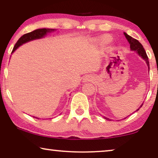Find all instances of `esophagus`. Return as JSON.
<instances>
[{"mask_svg": "<svg viewBox=\"0 0 158 158\" xmlns=\"http://www.w3.org/2000/svg\"><path fill=\"white\" fill-rule=\"evenodd\" d=\"M90 78L89 76H86L85 77H84V78H83V81H84V82L90 81Z\"/></svg>", "mask_w": 158, "mask_h": 158, "instance_id": "esophagus-1", "label": "esophagus"}]
</instances>
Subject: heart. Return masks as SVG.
I'll use <instances>...</instances> for the list:
<instances>
[{
	"instance_id": "1",
	"label": "heart",
	"mask_w": 158,
	"mask_h": 158,
	"mask_svg": "<svg viewBox=\"0 0 158 158\" xmlns=\"http://www.w3.org/2000/svg\"><path fill=\"white\" fill-rule=\"evenodd\" d=\"M111 37H109V36H104L101 39L100 42L102 43V44H109V43L111 42Z\"/></svg>"
}]
</instances>
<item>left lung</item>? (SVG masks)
Returning <instances> with one entry per match:
<instances>
[{"mask_svg":"<svg viewBox=\"0 0 158 158\" xmlns=\"http://www.w3.org/2000/svg\"><path fill=\"white\" fill-rule=\"evenodd\" d=\"M124 34L125 36H126L127 40H128L129 43L130 44V48L131 50H135L138 53V55H139L140 57H142L144 60H145L147 62V64H148V66L149 68V70H150V63H149L148 57V55H147L146 52H145V50H144V47L142 45L141 43H140L138 40H136V39H134L131 37V36L128 35V34H127V33H125V32ZM142 105L143 104H142L141 106L139 107V109L142 106ZM139 109H138L137 111H138ZM105 118L106 119H109V118H106V117H105Z\"/></svg>","mask_w":158,"mask_h":158,"instance_id":"obj_1","label":"left lung"}]
</instances>
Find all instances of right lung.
I'll return each instance as SVG.
<instances>
[{"label":"right lung","instance_id":"right-lung-1","mask_svg":"<svg viewBox=\"0 0 158 158\" xmlns=\"http://www.w3.org/2000/svg\"><path fill=\"white\" fill-rule=\"evenodd\" d=\"M55 29H36L34 31L29 32V33L25 34L21 36V37L19 38V40L17 41V42L15 44V46L13 49L12 52H14L16 49L18 48L19 46H21V44H24V43L29 42L31 40H36V39H40L43 37V36L47 34L49 32H52L55 31Z\"/></svg>","mask_w":158,"mask_h":158}]
</instances>
